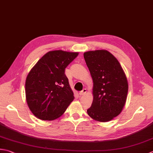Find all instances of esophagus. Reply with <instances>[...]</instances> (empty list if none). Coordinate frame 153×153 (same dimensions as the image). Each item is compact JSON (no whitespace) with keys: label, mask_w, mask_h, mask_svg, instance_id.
<instances>
[{"label":"esophagus","mask_w":153,"mask_h":153,"mask_svg":"<svg viewBox=\"0 0 153 153\" xmlns=\"http://www.w3.org/2000/svg\"><path fill=\"white\" fill-rule=\"evenodd\" d=\"M86 92H87V89H83L82 91L79 92V95H80V96H82V95H84Z\"/></svg>","instance_id":"34e87169"}]
</instances>
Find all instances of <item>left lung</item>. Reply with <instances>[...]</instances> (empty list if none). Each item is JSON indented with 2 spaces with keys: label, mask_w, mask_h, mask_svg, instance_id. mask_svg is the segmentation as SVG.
<instances>
[{
  "label": "left lung",
  "mask_w": 153,
  "mask_h": 153,
  "mask_svg": "<svg viewBox=\"0 0 153 153\" xmlns=\"http://www.w3.org/2000/svg\"><path fill=\"white\" fill-rule=\"evenodd\" d=\"M83 57L94 83V99L88 114L96 121H111L120 114L126 103V75L117 59L106 50L88 51Z\"/></svg>",
  "instance_id": "1"
}]
</instances>
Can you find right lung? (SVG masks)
<instances>
[{"label":"right lung","mask_w":153,"mask_h":153,"mask_svg":"<svg viewBox=\"0 0 153 153\" xmlns=\"http://www.w3.org/2000/svg\"><path fill=\"white\" fill-rule=\"evenodd\" d=\"M79 52L50 51L29 71L25 82L30 110L41 120L53 121L64 114L74 100L65 69Z\"/></svg>","instance_id":"add662e5"}]
</instances>
